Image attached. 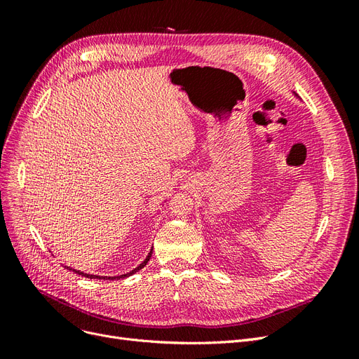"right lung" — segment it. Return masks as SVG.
<instances>
[{
  "label": "right lung",
  "mask_w": 359,
  "mask_h": 359,
  "mask_svg": "<svg viewBox=\"0 0 359 359\" xmlns=\"http://www.w3.org/2000/svg\"><path fill=\"white\" fill-rule=\"evenodd\" d=\"M151 255H153V250H151V252L148 253V256H147V259L144 260L142 264H140L139 266H136L133 271H130V273H127V274H123V276H115V277H104V276H93V274H85V273H82V271H76V269H73L76 274H79V276H83V277H88V278H97V280H118V278H126V277H128V276H132V274H135V273H137L139 269H142L147 264H148V260H149V257H151ZM69 268V266H67ZM69 269H72V268H69Z\"/></svg>",
  "instance_id": "obj_1"
}]
</instances>
